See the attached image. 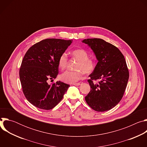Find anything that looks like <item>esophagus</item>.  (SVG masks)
Instances as JSON below:
<instances>
[{
	"instance_id": "1",
	"label": "esophagus",
	"mask_w": 147,
	"mask_h": 147,
	"mask_svg": "<svg viewBox=\"0 0 147 147\" xmlns=\"http://www.w3.org/2000/svg\"><path fill=\"white\" fill-rule=\"evenodd\" d=\"M81 84H82V82H77V83H74L73 85L74 86H78L81 85Z\"/></svg>"
}]
</instances>
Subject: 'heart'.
I'll return each mask as SVG.
<instances>
[{"instance_id":"b5f03b06","label":"heart","mask_w":147,"mask_h":147,"mask_svg":"<svg viewBox=\"0 0 147 147\" xmlns=\"http://www.w3.org/2000/svg\"><path fill=\"white\" fill-rule=\"evenodd\" d=\"M72 56L78 59L76 69L77 70L70 71L67 70L61 73L59 77L60 80L66 83H74L81 80L83 78V72L86 74L91 73L95 67V62L93 59H89V55L87 52L82 49L74 50ZM68 61V56L66 53L64 52L61 54L58 59V66L61 70L66 69Z\"/></svg>"}]
</instances>
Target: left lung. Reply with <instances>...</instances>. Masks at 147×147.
Returning <instances> with one entry per match:
<instances>
[{"instance_id":"8db88e82","label":"left lung","mask_w":147,"mask_h":147,"mask_svg":"<svg viewBox=\"0 0 147 147\" xmlns=\"http://www.w3.org/2000/svg\"><path fill=\"white\" fill-rule=\"evenodd\" d=\"M93 51L97 64L89 76L91 91L85 97L86 102L94 111H109L121 100L129 78V70L123 55L112 44L100 38L82 40ZM100 79L98 85L93 80Z\"/></svg>"}]
</instances>
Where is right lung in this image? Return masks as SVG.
<instances>
[{"label":"right lung","instance_id":"obj_1","mask_svg":"<svg viewBox=\"0 0 147 147\" xmlns=\"http://www.w3.org/2000/svg\"><path fill=\"white\" fill-rule=\"evenodd\" d=\"M73 40L49 38L32 45L26 52L19 76L26 99L35 107L50 110L61 101L69 84L61 81L49 84L59 73L58 59Z\"/></svg>","mask_w":147,"mask_h":147}]
</instances>
